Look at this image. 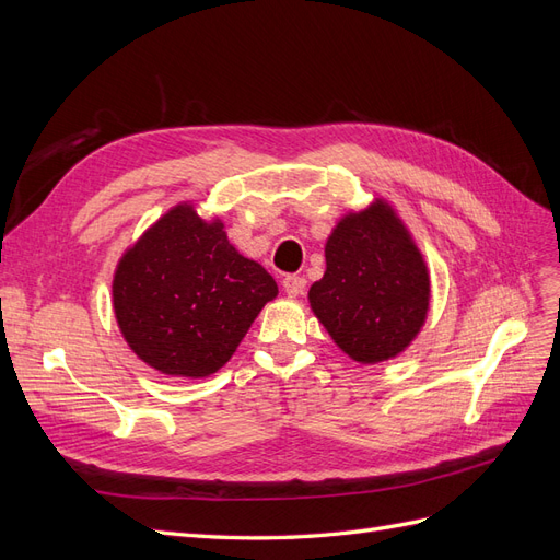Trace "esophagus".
Segmentation results:
<instances>
[{
  "label": "esophagus",
  "instance_id": "1",
  "mask_svg": "<svg viewBox=\"0 0 560 560\" xmlns=\"http://www.w3.org/2000/svg\"><path fill=\"white\" fill-rule=\"evenodd\" d=\"M282 287H284L287 296H301L303 290H306V278H301V276H287V278L282 280Z\"/></svg>",
  "mask_w": 560,
  "mask_h": 560
}]
</instances>
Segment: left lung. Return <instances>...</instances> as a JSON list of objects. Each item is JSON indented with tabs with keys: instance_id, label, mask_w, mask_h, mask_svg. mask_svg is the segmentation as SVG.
<instances>
[{
	"instance_id": "8db88e82",
	"label": "left lung",
	"mask_w": 560,
	"mask_h": 560,
	"mask_svg": "<svg viewBox=\"0 0 560 560\" xmlns=\"http://www.w3.org/2000/svg\"><path fill=\"white\" fill-rule=\"evenodd\" d=\"M327 270L308 303L331 341L358 364L395 360L422 331L432 282L425 257L393 202L348 210L325 243Z\"/></svg>"
}]
</instances>
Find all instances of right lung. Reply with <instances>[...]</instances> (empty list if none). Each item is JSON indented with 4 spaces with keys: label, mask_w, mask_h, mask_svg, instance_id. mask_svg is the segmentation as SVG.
Here are the masks:
<instances>
[{
    "label": "right lung",
    "mask_w": 560,
    "mask_h": 560,
    "mask_svg": "<svg viewBox=\"0 0 560 560\" xmlns=\"http://www.w3.org/2000/svg\"><path fill=\"white\" fill-rule=\"evenodd\" d=\"M278 296L273 276L231 245L194 200L161 214L116 264L112 303L128 348L163 376L208 378Z\"/></svg>",
    "instance_id": "obj_1"
}]
</instances>
